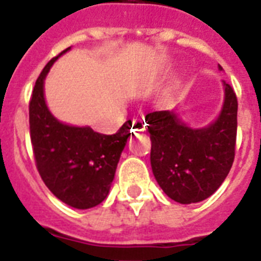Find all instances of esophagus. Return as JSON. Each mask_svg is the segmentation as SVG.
<instances>
[{
    "label": "esophagus",
    "instance_id": "34e87169",
    "mask_svg": "<svg viewBox=\"0 0 261 261\" xmlns=\"http://www.w3.org/2000/svg\"><path fill=\"white\" fill-rule=\"evenodd\" d=\"M145 127H146V123L142 119H134L133 120V127H131V130L133 131H143L145 130Z\"/></svg>",
    "mask_w": 261,
    "mask_h": 261
}]
</instances>
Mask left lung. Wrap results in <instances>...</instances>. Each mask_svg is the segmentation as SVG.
Instances as JSON below:
<instances>
[{"instance_id": "1", "label": "left lung", "mask_w": 261, "mask_h": 261, "mask_svg": "<svg viewBox=\"0 0 261 261\" xmlns=\"http://www.w3.org/2000/svg\"><path fill=\"white\" fill-rule=\"evenodd\" d=\"M223 87L222 111L210 126L191 128L173 111L146 115L153 174L174 202L190 204L211 196L233 165L239 102L233 88L225 81Z\"/></svg>"}]
</instances>
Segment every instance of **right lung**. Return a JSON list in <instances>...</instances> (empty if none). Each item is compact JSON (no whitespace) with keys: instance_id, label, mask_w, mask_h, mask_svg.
<instances>
[{"instance_id":"right-lung-1","label":"right lung","mask_w":261,"mask_h":261,"mask_svg":"<svg viewBox=\"0 0 261 261\" xmlns=\"http://www.w3.org/2000/svg\"><path fill=\"white\" fill-rule=\"evenodd\" d=\"M69 50L51 59L36 80L30 100V133L36 168L47 188L63 203L85 210L107 198L131 126L128 120L116 134L106 135L90 127L63 124L51 115L43 92L44 79Z\"/></svg>"}]
</instances>
